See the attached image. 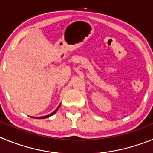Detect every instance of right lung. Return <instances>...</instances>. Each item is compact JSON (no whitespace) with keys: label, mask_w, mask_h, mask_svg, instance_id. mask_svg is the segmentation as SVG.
Masks as SVG:
<instances>
[{"label":"right lung","mask_w":153,"mask_h":153,"mask_svg":"<svg viewBox=\"0 0 153 153\" xmlns=\"http://www.w3.org/2000/svg\"><path fill=\"white\" fill-rule=\"evenodd\" d=\"M60 105H59V106H58V107L56 108V109H55L54 111L52 113H51V114L47 115V116H44V117H33V118H36V119H45V118H47V117H51V116H52V115H53V114H54L55 113H56V111H57V110H58V109H59V107H60Z\"/></svg>","instance_id":"add662e5"}]
</instances>
